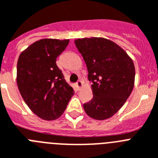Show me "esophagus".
I'll return each instance as SVG.
<instances>
[{"label":"esophagus","instance_id":"1","mask_svg":"<svg viewBox=\"0 0 158 158\" xmlns=\"http://www.w3.org/2000/svg\"><path fill=\"white\" fill-rule=\"evenodd\" d=\"M76 87H77V88L79 89H80L81 87H83V83H82V81H80V80H79L77 82V83H76Z\"/></svg>","mask_w":158,"mask_h":158}]
</instances>
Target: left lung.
<instances>
[{"label": "left lung", "instance_id": "left-lung-1", "mask_svg": "<svg viewBox=\"0 0 158 158\" xmlns=\"http://www.w3.org/2000/svg\"><path fill=\"white\" fill-rule=\"evenodd\" d=\"M92 82V99L83 104L85 112L96 120L113 116L132 92L135 78L134 63L121 47L105 38L75 40Z\"/></svg>", "mask_w": 158, "mask_h": 158}]
</instances>
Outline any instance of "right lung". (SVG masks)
I'll return each mask as SVG.
<instances>
[{
    "label": "right lung",
    "mask_w": 158,
    "mask_h": 158,
    "mask_svg": "<svg viewBox=\"0 0 158 158\" xmlns=\"http://www.w3.org/2000/svg\"><path fill=\"white\" fill-rule=\"evenodd\" d=\"M68 44L69 40H40L23 51L17 61L16 82L22 98L44 120L60 118L74 94L56 65V58Z\"/></svg>",
    "instance_id": "add662e5"
}]
</instances>
